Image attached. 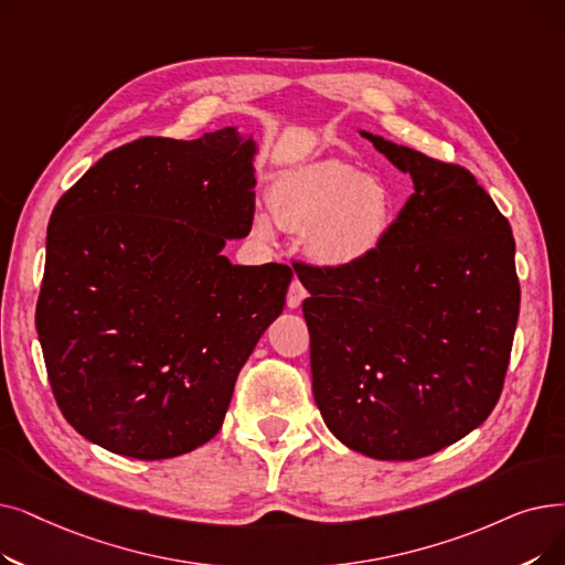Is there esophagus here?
Returning <instances> with one entry per match:
<instances>
[{"label":"esophagus","mask_w":565,"mask_h":565,"mask_svg":"<svg viewBox=\"0 0 565 565\" xmlns=\"http://www.w3.org/2000/svg\"><path fill=\"white\" fill-rule=\"evenodd\" d=\"M307 298V290H305V286H302V281L300 279H292L290 281V286H288V298H286V305L290 307V309H298L300 305H302V300Z\"/></svg>","instance_id":"34e87169"}]
</instances>
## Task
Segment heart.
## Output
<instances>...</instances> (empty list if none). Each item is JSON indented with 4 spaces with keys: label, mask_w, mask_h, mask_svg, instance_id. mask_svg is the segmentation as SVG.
Masks as SVG:
<instances>
[{
    "label": "heart",
    "mask_w": 565,
    "mask_h": 565,
    "mask_svg": "<svg viewBox=\"0 0 565 565\" xmlns=\"http://www.w3.org/2000/svg\"><path fill=\"white\" fill-rule=\"evenodd\" d=\"M277 224L307 233V252L328 269H351L370 260L387 242L397 199L379 180L347 161L326 159L290 168L269 191ZM258 231L269 235L265 218Z\"/></svg>",
    "instance_id": "1"
}]
</instances>
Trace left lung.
Instances as JSON below:
<instances>
[{
	"label": "left lung",
	"mask_w": 565,
	"mask_h": 565,
	"mask_svg": "<svg viewBox=\"0 0 565 565\" xmlns=\"http://www.w3.org/2000/svg\"><path fill=\"white\" fill-rule=\"evenodd\" d=\"M360 134L411 175V199L370 260L292 267L328 429L366 457L408 461L480 427L501 397L520 316L514 239L469 170Z\"/></svg>",
	"instance_id": "left-lung-1"
}]
</instances>
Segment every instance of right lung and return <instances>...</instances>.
<instances>
[{"mask_svg": "<svg viewBox=\"0 0 565 565\" xmlns=\"http://www.w3.org/2000/svg\"><path fill=\"white\" fill-rule=\"evenodd\" d=\"M254 138H140L96 161L47 224L36 332L66 423L134 459L222 429L237 374L284 311L288 265H233L254 222Z\"/></svg>", "mask_w": 565, "mask_h": 565, "instance_id": "right-lung-1", "label": "right lung"}]
</instances>
